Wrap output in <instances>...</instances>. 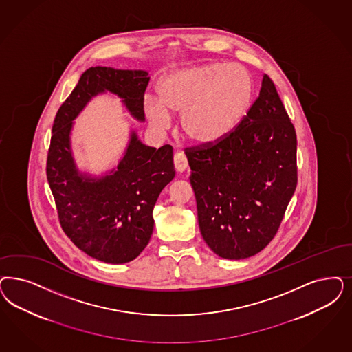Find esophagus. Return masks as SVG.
Here are the masks:
<instances>
[{"mask_svg": "<svg viewBox=\"0 0 352 352\" xmlns=\"http://www.w3.org/2000/svg\"><path fill=\"white\" fill-rule=\"evenodd\" d=\"M174 166L178 173H183L184 170L187 169L188 162H187V157L184 156V153L178 152L174 155Z\"/></svg>", "mask_w": 352, "mask_h": 352, "instance_id": "esophagus-1", "label": "esophagus"}]
</instances>
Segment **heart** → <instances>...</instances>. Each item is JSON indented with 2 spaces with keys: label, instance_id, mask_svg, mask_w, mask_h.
Instances as JSON below:
<instances>
[{
  "label": "heart",
  "instance_id": "1",
  "mask_svg": "<svg viewBox=\"0 0 352 352\" xmlns=\"http://www.w3.org/2000/svg\"><path fill=\"white\" fill-rule=\"evenodd\" d=\"M158 101L146 104L148 121L156 129L170 126V113H182L183 133L196 144L225 139L251 107L254 83L239 65L213 62L173 72L160 80Z\"/></svg>",
  "mask_w": 352,
  "mask_h": 352
}]
</instances>
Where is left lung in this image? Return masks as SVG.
Listing matches in <instances>:
<instances>
[{"instance_id":"1","label":"left lung","mask_w":352,"mask_h":352,"mask_svg":"<svg viewBox=\"0 0 352 352\" xmlns=\"http://www.w3.org/2000/svg\"><path fill=\"white\" fill-rule=\"evenodd\" d=\"M200 232L219 257L267 247L298 182L296 133L267 74L247 116L216 144L188 148Z\"/></svg>"}]
</instances>
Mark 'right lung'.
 I'll list each match as a JSON object with an SVG mask.
<instances>
[{"label": "right lung", "instance_id": "right-lung-1", "mask_svg": "<svg viewBox=\"0 0 352 352\" xmlns=\"http://www.w3.org/2000/svg\"><path fill=\"white\" fill-rule=\"evenodd\" d=\"M144 70L89 67L57 111L47 160V178L65 234L87 255L109 264H124L149 243L153 208L175 170L173 148L143 144L135 131L117 168L105 175L78 169L72 151L74 120L87 104L109 92L136 121L144 118Z\"/></svg>", "mask_w": 352, "mask_h": 352}]
</instances>
